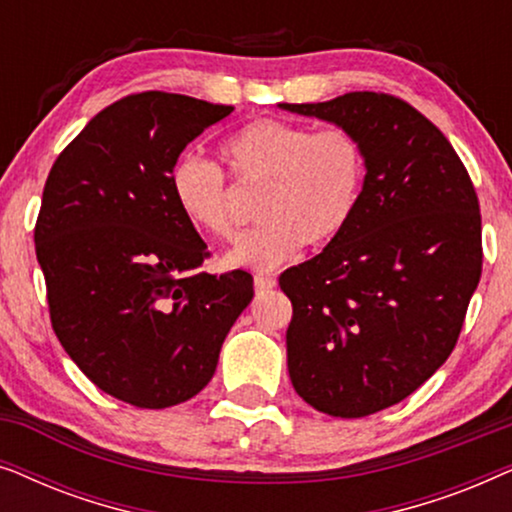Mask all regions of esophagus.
<instances>
[{"mask_svg":"<svg viewBox=\"0 0 512 512\" xmlns=\"http://www.w3.org/2000/svg\"><path fill=\"white\" fill-rule=\"evenodd\" d=\"M254 286H256L258 293L270 291V289H275V286H277V279L270 277V275H256L254 277Z\"/></svg>","mask_w":512,"mask_h":512,"instance_id":"1","label":"esophagus"}]
</instances>
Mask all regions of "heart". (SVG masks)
Here are the masks:
<instances>
[{
	"instance_id": "b5f03b06",
	"label": "heart",
	"mask_w": 512,
	"mask_h": 512,
	"mask_svg": "<svg viewBox=\"0 0 512 512\" xmlns=\"http://www.w3.org/2000/svg\"><path fill=\"white\" fill-rule=\"evenodd\" d=\"M230 170L242 184H263L256 216L263 223L244 233L228 251L226 265L275 270L305 244L333 242L359 205L366 158L352 132L258 118L223 144ZM177 209L202 235L228 240L235 221L221 167L198 153H184L170 172Z\"/></svg>"
}]
</instances>
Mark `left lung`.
Segmentation results:
<instances>
[{
  "instance_id": "1",
  "label": "left lung",
  "mask_w": 512,
  "mask_h": 512,
  "mask_svg": "<svg viewBox=\"0 0 512 512\" xmlns=\"http://www.w3.org/2000/svg\"><path fill=\"white\" fill-rule=\"evenodd\" d=\"M352 132L366 158L347 228L286 270L293 389L331 417L401 403L447 361L482 272L480 207L464 163L415 107L384 93L277 104Z\"/></svg>"
}]
</instances>
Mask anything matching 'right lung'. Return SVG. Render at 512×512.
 I'll use <instances>...</instances> for the list:
<instances>
[{
  "instance_id": "1",
  "label": "right lung",
  "mask_w": 512,
  "mask_h": 512,
  "mask_svg": "<svg viewBox=\"0 0 512 512\" xmlns=\"http://www.w3.org/2000/svg\"><path fill=\"white\" fill-rule=\"evenodd\" d=\"M233 107L139 93L100 111L60 153L34 228L60 345L104 394L184 403L212 380L254 279L198 268L207 244L174 205L181 151Z\"/></svg>"
}]
</instances>
